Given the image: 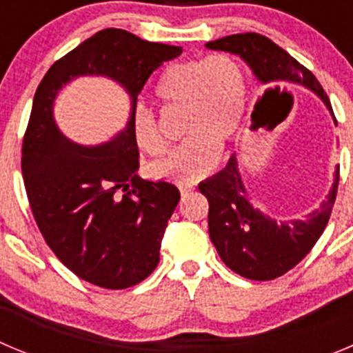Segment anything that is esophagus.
I'll use <instances>...</instances> for the list:
<instances>
[{"mask_svg":"<svg viewBox=\"0 0 353 353\" xmlns=\"http://www.w3.org/2000/svg\"><path fill=\"white\" fill-rule=\"evenodd\" d=\"M179 192H181V195H183V196L188 195V193L193 192V186H181Z\"/></svg>","mask_w":353,"mask_h":353,"instance_id":"34e87169","label":"esophagus"}]
</instances>
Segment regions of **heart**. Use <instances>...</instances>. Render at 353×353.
Listing matches in <instances>:
<instances>
[{
    "instance_id": "obj_1",
    "label": "heart",
    "mask_w": 353,
    "mask_h": 353,
    "mask_svg": "<svg viewBox=\"0 0 353 353\" xmlns=\"http://www.w3.org/2000/svg\"><path fill=\"white\" fill-rule=\"evenodd\" d=\"M246 75L228 54L190 59L169 66L157 84V97L165 105L184 107V135L188 141L165 160L151 165L158 179L195 183L214 169L220 149L234 137L246 107ZM133 139L144 153L160 157L167 142L151 110L133 114Z\"/></svg>"
}]
</instances>
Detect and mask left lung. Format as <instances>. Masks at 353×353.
<instances>
[{
    "instance_id": "8db88e82",
    "label": "left lung",
    "mask_w": 353,
    "mask_h": 353,
    "mask_svg": "<svg viewBox=\"0 0 353 353\" xmlns=\"http://www.w3.org/2000/svg\"><path fill=\"white\" fill-rule=\"evenodd\" d=\"M205 47L239 56L260 84L276 91L303 85L332 114L331 101L315 75L268 37L230 34L208 42ZM338 181L339 167H336L334 183L319 209L301 220H274L255 205L244 186L237 157L232 154L223 170L199 184L200 193L209 200V236L225 265L256 281H269L295 268L315 246L331 218Z\"/></svg>"
}]
</instances>
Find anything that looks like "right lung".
I'll return each instance as SVG.
<instances>
[{"instance_id": "right-lung-1", "label": "right lung", "mask_w": 353, "mask_h": 353, "mask_svg": "<svg viewBox=\"0 0 353 353\" xmlns=\"http://www.w3.org/2000/svg\"><path fill=\"white\" fill-rule=\"evenodd\" d=\"M183 47L101 30L54 63L33 98L22 142L31 211L49 248L84 281L109 290L141 283L160 262V244L179 190L137 176L133 114L145 81ZM79 77H105L130 98L129 121L110 141L81 146L53 119L59 91Z\"/></svg>"}]
</instances>
